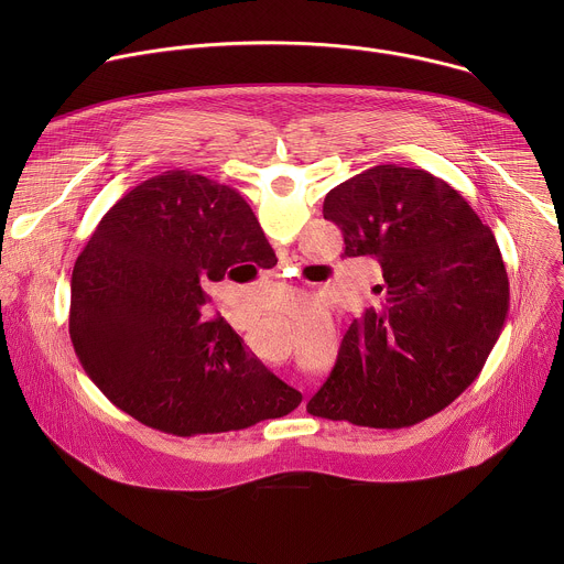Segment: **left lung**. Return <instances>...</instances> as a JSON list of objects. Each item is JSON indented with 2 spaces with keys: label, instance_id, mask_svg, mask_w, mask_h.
Segmentation results:
<instances>
[{
  "label": "left lung",
  "instance_id": "obj_1",
  "mask_svg": "<svg viewBox=\"0 0 564 564\" xmlns=\"http://www.w3.org/2000/svg\"><path fill=\"white\" fill-rule=\"evenodd\" d=\"M324 218L346 257H377L383 307L346 333L307 413L406 429L455 401L485 368L509 310V279L489 225L424 170L377 165L328 192Z\"/></svg>",
  "mask_w": 564,
  "mask_h": 564
}]
</instances>
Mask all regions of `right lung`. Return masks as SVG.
Segmentation results:
<instances>
[{"label":"right lung","mask_w":564,"mask_h":564,"mask_svg":"<svg viewBox=\"0 0 564 564\" xmlns=\"http://www.w3.org/2000/svg\"><path fill=\"white\" fill-rule=\"evenodd\" d=\"M261 259L274 261V250L231 187L189 172L140 183L73 265L68 333L79 364L120 411L178 437L292 413L301 392L225 318L200 316L207 281Z\"/></svg>","instance_id":"right-lung-1"}]
</instances>
